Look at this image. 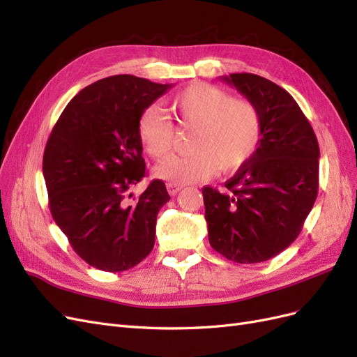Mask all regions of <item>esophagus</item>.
Here are the masks:
<instances>
[{"label":"esophagus","mask_w":357,"mask_h":357,"mask_svg":"<svg viewBox=\"0 0 357 357\" xmlns=\"http://www.w3.org/2000/svg\"><path fill=\"white\" fill-rule=\"evenodd\" d=\"M181 188H182V185H179V184H172V182H169V184H167V191H169L170 196L178 195Z\"/></svg>","instance_id":"obj_1"}]
</instances>
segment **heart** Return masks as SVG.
I'll list each match as a JSON object with an SVG mask.
<instances>
[{
	"instance_id": "obj_1",
	"label": "heart",
	"mask_w": 357,
	"mask_h": 357,
	"mask_svg": "<svg viewBox=\"0 0 357 357\" xmlns=\"http://www.w3.org/2000/svg\"><path fill=\"white\" fill-rule=\"evenodd\" d=\"M170 109L182 127H195L184 155L158 162L154 175L172 184H192L217 170L235 172L252 157L261 137V118L256 105L233 98L215 85L196 82L170 100ZM139 139L149 155L161 158L173 146L175 128L169 116L148 107L139 119Z\"/></svg>"
}]
</instances>
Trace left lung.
Masks as SVG:
<instances>
[{"mask_svg":"<svg viewBox=\"0 0 357 357\" xmlns=\"http://www.w3.org/2000/svg\"><path fill=\"white\" fill-rule=\"evenodd\" d=\"M222 80L261 118L260 144L226 190L203 187L211 247L236 263L269 260L299 236L319 191L320 149L307 116L286 89L252 73Z\"/></svg>","mask_w":357,"mask_h":357,"instance_id":"left-lung-1","label":"left lung"}]
</instances>
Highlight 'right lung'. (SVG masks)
<instances>
[{
    "mask_svg": "<svg viewBox=\"0 0 357 357\" xmlns=\"http://www.w3.org/2000/svg\"><path fill=\"white\" fill-rule=\"evenodd\" d=\"M170 85L116 75L88 85L52 128L43 176L54 221L71 248L91 266L121 272L154 248L158 211L170 200L165 182L145 178L139 119Z\"/></svg>",
    "mask_w": 357,
    "mask_h": 357,
    "instance_id": "add662e5",
    "label": "right lung"
}]
</instances>
